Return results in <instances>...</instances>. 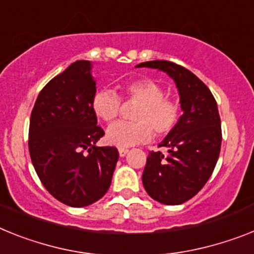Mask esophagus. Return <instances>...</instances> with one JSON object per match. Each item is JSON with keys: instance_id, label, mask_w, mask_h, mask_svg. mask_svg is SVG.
<instances>
[{"instance_id": "1", "label": "esophagus", "mask_w": 254, "mask_h": 254, "mask_svg": "<svg viewBox=\"0 0 254 254\" xmlns=\"http://www.w3.org/2000/svg\"><path fill=\"white\" fill-rule=\"evenodd\" d=\"M127 152H129L127 148H125V147H119V153H120V156H125Z\"/></svg>"}]
</instances>
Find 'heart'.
I'll return each instance as SVG.
<instances>
[{
	"label": "heart",
	"mask_w": 254,
	"mask_h": 254,
	"mask_svg": "<svg viewBox=\"0 0 254 254\" xmlns=\"http://www.w3.org/2000/svg\"><path fill=\"white\" fill-rule=\"evenodd\" d=\"M123 101L138 102L131 123H116L108 127V143L129 147L150 140L153 130L157 137L174 130L181 117V106L173 98L165 97L164 87L151 78H135L120 85ZM93 112L106 123H112L120 115V98L110 90H98L91 99Z\"/></svg>",
	"instance_id": "b5f03b06"
}]
</instances>
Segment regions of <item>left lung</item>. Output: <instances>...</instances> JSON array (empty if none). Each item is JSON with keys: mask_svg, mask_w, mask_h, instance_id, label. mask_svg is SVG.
<instances>
[{"mask_svg": "<svg viewBox=\"0 0 254 254\" xmlns=\"http://www.w3.org/2000/svg\"><path fill=\"white\" fill-rule=\"evenodd\" d=\"M137 67L167 72L180 91L183 115L159 144L168 153H148L142 176L144 190L153 200L178 205L199 192L216 168L222 142L217 102L203 81L173 62L151 61Z\"/></svg>", "mask_w": 254, "mask_h": 254, "instance_id": "8db88e82", "label": "left lung"}]
</instances>
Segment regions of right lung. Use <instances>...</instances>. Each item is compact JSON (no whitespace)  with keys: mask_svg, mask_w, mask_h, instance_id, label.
Wrapping results in <instances>:
<instances>
[{"mask_svg":"<svg viewBox=\"0 0 254 254\" xmlns=\"http://www.w3.org/2000/svg\"><path fill=\"white\" fill-rule=\"evenodd\" d=\"M89 61H77L45 85L29 121L28 148L36 173L55 199L80 208L110 189L119 160L115 147H97L104 135L91 99L97 91Z\"/></svg>","mask_w":254,"mask_h":254,"instance_id":"1","label":"right lung"}]
</instances>
